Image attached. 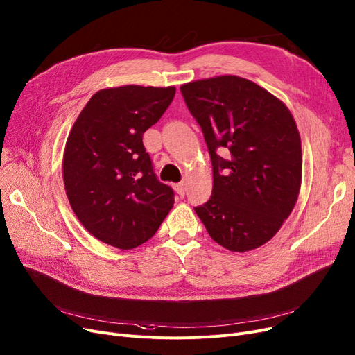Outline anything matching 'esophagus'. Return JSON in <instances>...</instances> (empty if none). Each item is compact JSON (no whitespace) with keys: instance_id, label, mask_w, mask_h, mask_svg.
I'll return each instance as SVG.
<instances>
[{"instance_id":"obj_1","label":"esophagus","mask_w":355,"mask_h":355,"mask_svg":"<svg viewBox=\"0 0 355 355\" xmlns=\"http://www.w3.org/2000/svg\"><path fill=\"white\" fill-rule=\"evenodd\" d=\"M173 189L176 191V193H178L180 198L185 196L187 188H185V185H183V182H180V183H175V185H173Z\"/></svg>"}]
</instances>
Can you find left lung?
<instances>
[{
    "label": "left lung",
    "mask_w": 355,
    "mask_h": 355,
    "mask_svg": "<svg viewBox=\"0 0 355 355\" xmlns=\"http://www.w3.org/2000/svg\"><path fill=\"white\" fill-rule=\"evenodd\" d=\"M212 163V193L195 207L211 239L232 252L265 245L302 185V141L288 107L250 80L220 76L180 87ZM224 149L227 158L218 150Z\"/></svg>",
    "instance_id": "left-lung-1"
}]
</instances>
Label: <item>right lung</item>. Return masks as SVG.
<instances>
[{"label": "right lung", "instance_id": "right-lung-1", "mask_svg": "<svg viewBox=\"0 0 355 355\" xmlns=\"http://www.w3.org/2000/svg\"><path fill=\"white\" fill-rule=\"evenodd\" d=\"M175 87L98 90L68 135L62 176L74 214L90 234L118 249L146 243L175 204L155 176L143 134L175 97Z\"/></svg>", "mask_w": 355, "mask_h": 355}]
</instances>
